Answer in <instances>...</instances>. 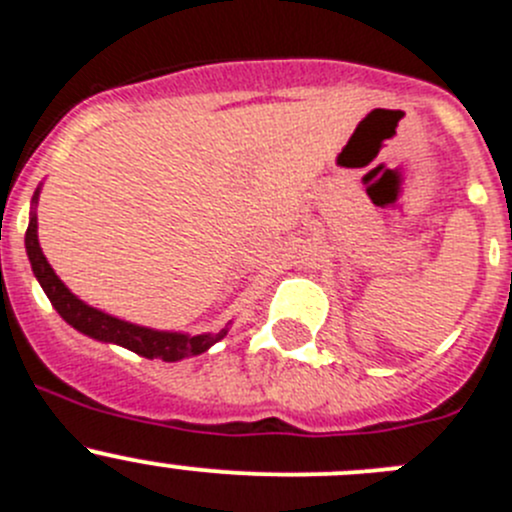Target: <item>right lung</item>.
Returning a JSON list of instances; mask_svg holds the SVG:
<instances>
[{"label": "right lung", "mask_w": 512, "mask_h": 512, "mask_svg": "<svg viewBox=\"0 0 512 512\" xmlns=\"http://www.w3.org/2000/svg\"><path fill=\"white\" fill-rule=\"evenodd\" d=\"M34 201H37V193H34ZM24 246H27V256H29V264H32L34 276H37L40 286L45 289L47 299L52 301L57 314H60L67 324L75 326L77 332L87 334V337L100 339V342L120 344V347L130 349V352L140 354V357L163 359V362H175V359H183V357H196V354L206 352L211 344H216L218 339L226 337L228 329H221L218 334H198V337H188V334L153 332V329L128 324V321H120L115 319V316L102 314V311L82 304V301L77 299L75 294H70V289L57 279L52 266L47 264L45 253H42L40 248V241H37V218L34 216L27 226Z\"/></svg>", "instance_id": "right-lung-1"}]
</instances>
